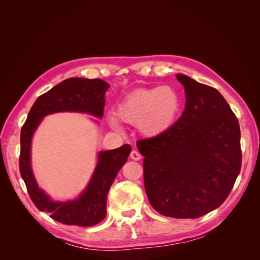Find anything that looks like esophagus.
I'll list each match as a JSON object with an SVG mask.
<instances>
[{
	"instance_id": "1",
	"label": "esophagus",
	"mask_w": 260,
	"mask_h": 260,
	"mask_svg": "<svg viewBox=\"0 0 260 260\" xmlns=\"http://www.w3.org/2000/svg\"><path fill=\"white\" fill-rule=\"evenodd\" d=\"M130 157H131V159H133V160H139V159H141V154L133 149V151L130 153Z\"/></svg>"
}]
</instances>
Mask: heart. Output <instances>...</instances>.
Wrapping results in <instances>:
<instances>
[{
	"instance_id": "obj_1",
	"label": "heart",
	"mask_w": 260,
	"mask_h": 260,
	"mask_svg": "<svg viewBox=\"0 0 260 260\" xmlns=\"http://www.w3.org/2000/svg\"><path fill=\"white\" fill-rule=\"evenodd\" d=\"M180 107L181 99L177 90L162 85L131 92L117 106L116 116L124 122L138 125L143 135L155 137L174 124Z\"/></svg>"
}]
</instances>
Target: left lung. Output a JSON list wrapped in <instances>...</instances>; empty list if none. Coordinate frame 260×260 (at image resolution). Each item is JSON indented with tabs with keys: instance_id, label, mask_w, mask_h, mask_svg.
<instances>
[{
	"instance_id": "8db88e82",
	"label": "left lung",
	"mask_w": 260,
	"mask_h": 260,
	"mask_svg": "<svg viewBox=\"0 0 260 260\" xmlns=\"http://www.w3.org/2000/svg\"><path fill=\"white\" fill-rule=\"evenodd\" d=\"M184 86L181 117L159 136L139 140L147 199L159 214L195 219L229 196L242 165L238 118L212 86L176 75Z\"/></svg>"
}]
</instances>
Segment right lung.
<instances>
[{
	"label": "right lung",
	"mask_w": 260,
	"mask_h": 260,
	"mask_svg": "<svg viewBox=\"0 0 260 260\" xmlns=\"http://www.w3.org/2000/svg\"><path fill=\"white\" fill-rule=\"evenodd\" d=\"M108 83L101 79L69 78L39 96L31 107L20 131L19 171L31 201L37 208L48 212L56 221L79 226H92L106 216V201L118 171L127 161L131 146L124 144L111 151L100 152L99 162L86 190L79 199L53 202L39 188L30 166L31 139L42 118L57 112L88 113L102 118L104 115V94Z\"/></svg>",
	"instance_id": "add662e5"
}]
</instances>
